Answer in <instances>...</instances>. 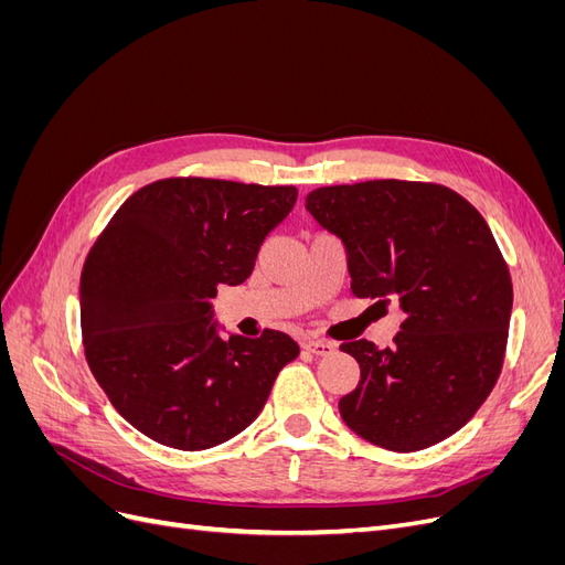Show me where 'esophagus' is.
<instances>
[{"label": "esophagus", "mask_w": 565, "mask_h": 565, "mask_svg": "<svg viewBox=\"0 0 565 565\" xmlns=\"http://www.w3.org/2000/svg\"><path fill=\"white\" fill-rule=\"evenodd\" d=\"M301 347L306 351H311L316 355H332L337 351V344L334 341H328V339H303Z\"/></svg>", "instance_id": "1"}]
</instances>
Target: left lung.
<instances>
[{
	"instance_id": "1",
	"label": "left lung",
	"mask_w": 565,
	"mask_h": 565,
	"mask_svg": "<svg viewBox=\"0 0 565 565\" xmlns=\"http://www.w3.org/2000/svg\"><path fill=\"white\" fill-rule=\"evenodd\" d=\"M303 207L344 245L351 292L396 297L405 313L391 349L339 347L361 365L341 419L396 452L448 438L488 398L507 347L514 292L486 218L446 185L396 179L316 188Z\"/></svg>"
}]
</instances>
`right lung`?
Wrapping results in <instances>:
<instances>
[{"instance_id": "obj_1", "label": "right lung", "mask_w": 565, "mask_h": 565, "mask_svg": "<svg viewBox=\"0 0 565 565\" xmlns=\"http://www.w3.org/2000/svg\"><path fill=\"white\" fill-rule=\"evenodd\" d=\"M295 185L164 179L115 212L84 262L87 363L134 429L177 450H207L256 419L292 337H221L212 299L245 282Z\"/></svg>"}]
</instances>
